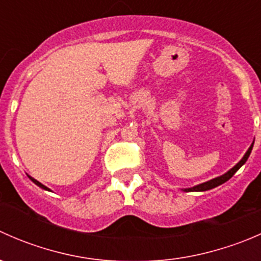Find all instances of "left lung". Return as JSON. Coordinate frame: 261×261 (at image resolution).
<instances>
[{"instance_id":"8db88e82","label":"left lung","mask_w":261,"mask_h":261,"mask_svg":"<svg viewBox=\"0 0 261 261\" xmlns=\"http://www.w3.org/2000/svg\"><path fill=\"white\" fill-rule=\"evenodd\" d=\"M251 149H252V145L249 147V150H247L246 154H245V156L243 158V159H241L240 162H239L238 164H236L235 167L232 168V169L228 170V172L226 173V174L221 175V177L215 178V179H212V180H210V181H206V183L198 184V186L193 187V188L184 189V191H186V192H203V191H208V189L215 188V187H217V186H220V184H222V183H225V181H227L228 179H230L231 177H232L233 174H235L236 172H238L239 169H240L241 167H243V165L245 164V163H246L247 158H249L250 152H251Z\"/></svg>"}]
</instances>
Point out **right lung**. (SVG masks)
<instances>
[{
  "instance_id": "1",
  "label": "right lung",
  "mask_w": 261,
  "mask_h": 261,
  "mask_svg": "<svg viewBox=\"0 0 261 261\" xmlns=\"http://www.w3.org/2000/svg\"><path fill=\"white\" fill-rule=\"evenodd\" d=\"M30 179H31V180H33V181H34V183H35V184H36V186H39V187H40V188H43V189H46V191H50V189H49V188H46V187H45V186H43V184H41V183H40V181L35 180V179H34V178H31V177H30Z\"/></svg>"
}]
</instances>
